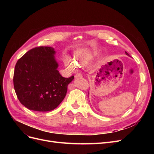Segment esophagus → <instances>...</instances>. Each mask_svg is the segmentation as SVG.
I'll return each mask as SVG.
<instances>
[{
    "instance_id": "obj_1",
    "label": "esophagus",
    "mask_w": 154,
    "mask_h": 154,
    "mask_svg": "<svg viewBox=\"0 0 154 154\" xmlns=\"http://www.w3.org/2000/svg\"><path fill=\"white\" fill-rule=\"evenodd\" d=\"M83 76H82V74H80V73H78V74H76V75H75V78H82Z\"/></svg>"
}]
</instances>
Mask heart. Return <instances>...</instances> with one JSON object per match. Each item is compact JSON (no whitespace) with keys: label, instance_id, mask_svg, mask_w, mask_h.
Listing matches in <instances>:
<instances>
[{"label":"heart","instance_id":"heart-1","mask_svg":"<svg viewBox=\"0 0 154 154\" xmlns=\"http://www.w3.org/2000/svg\"><path fill=\"white\" fill-rule=\"evenodd\" d=\"M74 61L76 63V65H78V66H79V65L80 64V60L78 58H74ZM65 64H66V66L70 69L74 70V69H75V66H74V64L73 63H72L71 61H69V60H66V61H65Z\"/></svg>","mask_w":154,"mask_h":154}]
</instances>
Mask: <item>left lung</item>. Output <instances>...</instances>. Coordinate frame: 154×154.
<instances>
[{
	"label": "left lung",
	"instance_id": "left-lung-1",
	"mask_svg": "<svg viewBox=\"0 0 154 154\" xmlns=\"http://www.w3.org/2000/svg\"><path fill=\"white\" fill-rule=\"evenodd\" d=\"M125 53H126V54H127V55H128V56H129V57H130V55L127 53V52H125Z\"/></svg>",
	"mask_w": 154,
	"mask_h": 154
}]
</instances>
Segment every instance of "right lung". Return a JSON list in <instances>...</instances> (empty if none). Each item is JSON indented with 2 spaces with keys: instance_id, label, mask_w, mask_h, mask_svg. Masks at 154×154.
<instances>
[{
  "instance_id": "add662e5",
  "label": "right lung",
  "mask_w": 154,
  "mask_h": 154,
  "mask_svg": "<svg viewBox=\"0 0 154 154\" xmlns=\"http://www.w3.org/2000/svg\"><path fill=\"white\" fill-rule=\"evenodd\" d=\"M54 49L35 48L18 60L13 75V85L20 103L37 112L53 110L66 97L67 86L74 76L62 77L57 70Z\"/></svg>"
}]
</instances>
